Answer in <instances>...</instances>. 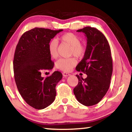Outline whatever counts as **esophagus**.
Segmentation results:
<instances>
[{"mask_svg": "<svg viewBox=\"0 0 132 132\" xmlns=\"http://www.w3.org/2000/svg\"><path fill=\"white\" fill-rule=\"evenodd\" d=\"M62 75H63L64 77H68V76H69L70 75V74H69V73H66V72H63Z\"/></svg>", "mask_w": 132, "mask_h": 132, "instance_id": "34e87169", "label": "esophagus"}]
</instances>
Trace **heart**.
<instances>
[{
    "label": "heart",
    "instance_id": "obj_1",
    "mask_svg": "<svg viewBox=\"0 0 132 132\" xmlns=\"http://www.w3.org/2000/svg\"><path fill=\"white\" fill-rule=\"evenodd\" d=\"M63 44L68 45L71 47L70 55H74L77 58H81L86 53V46L80 43V38L73 33H66L59 38ZM48 50L51 57L56 59L58 56V44L56 39H52L49 42ZM77 61L75 57L61 58L56 62V67L64 71H70L76 65Z\"/></svg>",
    "mask_w": 132,
    "mask_h": 132
}]
</instances>
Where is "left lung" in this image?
Returning a JSON list of instances; mask_svg holds the SVG:
<instances>
[{"label": "left lung", "instance_id": "obj_1", "mask_svg": "<svg viewBox=\"0 0 132 132\" xmlns=\"http://www.w3.org/2000/svg\"><path fill=\"white\" fill-rule=\"evenodd\" d=\"M77 32L87 37L86 53L76 70L86 73L83 79L76 75L79 83L73 89L80 103L85 106L98 104L108 91L112 73L111 48L105 37L97 28L86 27Z\"/></svg>", "mask_w": 132, "mask_h": 132}]
</instances>
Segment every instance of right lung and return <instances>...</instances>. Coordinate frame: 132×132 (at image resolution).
Masks as SVG:
<instances>
[{
    "mask_svg": "<svg viewBox=\"0 0 132 132\" xmlns=\"http://www.w3.org/2000/svg\"><path fill=\"white\" fill-rule=\"evenodd\" d=\"M62 31L31 29L22 35L15 48L13 60L15 84L21 97L35 109L45 108L55 99V87L62 74L55 71L44 78L41 73L53 68L48 45L51 39Z\"/></svg>",
    "mask_w": 132,
    "mask_h": 132,
    "instance_id": "right-lung-1",
    "label": "right lung"
}]
</instances>
